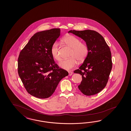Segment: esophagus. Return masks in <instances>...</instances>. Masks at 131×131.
<instances>
[{
	"label": "esophagus",
	"instance_id": "obj_1",
	"mask_svg": "<svg viewBox=\"0 0 131 131\" xmlns=\"http://www.w3.org/2000/svg\"><path fill=\"white\" fill-rule=\"evenodd\" d=\"M69 76H71L72 75V72L71 71H69Z\"/></svg>",
	"mask_w": 131,
	"mask_h": 131
}]
</instances>
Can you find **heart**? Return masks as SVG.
Segmentation results:
<instances>
[{
    "label": "heart",
    "instance_id": "heart-1",
    "mask_svg": "<svg viewBox=\"0 0 131 131\" xmlns=\"http://www.w3.org/2000/svg\"><path fill=\"white\" fill-rule=\"evenodd\" d=\"M62 41L66 45L72 48L71 52V57L61 61L59 63L60 67L66 70H70L76 66L78 63V60L82 61L86 58L88 54L89 49L85 43H81L80 39L72 35L65 36ZM51 53L52 58L56 61L61 60V55L59 51L58 43L55 42L51 46Z\"/></svg>",
    "mask_w": 131,
    "mask_h": 131
}]
</instances>
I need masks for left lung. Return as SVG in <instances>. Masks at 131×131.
I'll list each match as a JSON object with an SVG mask.
<instances>
[{
    "label": "left lung",
    "mask_w": 131,
    "mask_h": 131,
    "mask_svg": "<svg viewBox=\"0 0 131 131\" xmlns=\"http://www.w3.org/2000/svg\"><path fill=\"white\" fill-rule=\"evenodd\" d=\"M83 39L88 47V54L82 64L74 72L82 76L78 88L83 94L92 96L105 87L112 70L111 53L103 37L93 30H70Z\"/></svg>",
    "instance_id": "8db88e82"
}]
</instances>
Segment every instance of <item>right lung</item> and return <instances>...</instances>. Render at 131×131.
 Instances as JSON below:
<instances>
[{"label":"right lung","mask_w":131,"mask_h":131,"mask_svg":"<svg viewBox=\"0 0 131 131\" xmlns=\"http://www.w3.org/2000/svg\"><path fill=\"white\" fill-rule=\"evenodd\" d=\"M61 30L37 32L20 52L18 73L27 92L39 99H46L54 92L61 80L68 75L59 68L51 53Z\"/></svg>","instance_id":"add662e5"}]
</instances>
